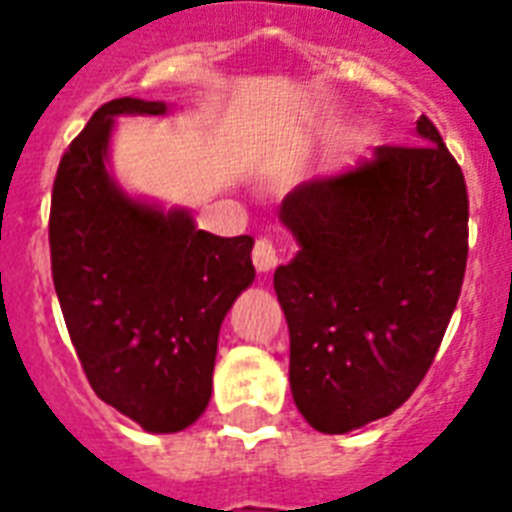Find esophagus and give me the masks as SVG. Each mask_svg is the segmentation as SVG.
Segmentation results:
<instances>
[{"instance_id":"obj_1","label":"esophagus","mask_w":512,"mask_h":512,"mask_svg":"<svg viewBox=\"0 0 512 512\" xmlns=\"http://www.w3.org/2000/svg\"><path fill=\"white\" fill-rule=\"evenodd\" d=\"M252 263H255V268L260 273L273 271V268L279 265V252H276V247H273V241L268 239L257 241L255 249H252Z\"/></svg>"}]
</instances>
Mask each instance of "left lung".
<instances>
[{"mask_svg": "<svg viewBox=\"0 0 512 512\" xmlns=\"http://www.w3.org/2000/svg\"><path fill=\"white\" fill-rule=\"evenodd\" d=\"M420 146H380L284 196L297 255L273 273L289 327V388L308 425L350 433L388 417L436 358L468 263V191L428 116Z\"/></svg>", "mask_w": 512, "mask_h": 512, "instance_id": "left-lung-1", "label": "left lung"}]
</instances>
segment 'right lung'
I'll return each instance as SVG.
<instances>
[{"label":"right lung","mask_w":512,"mask_h":512,"mask_svg":"<svg viewBox=\"0 0 512 512\" xmlns=\"http://www.w3.org/2000/svg\"><path fill=\"white\" fill-rule=\"evenodd\" d=\"M170 111L140 98L100 106L60 159L50 209L52 281L76 356L98 398L148 433L204 414L220 324L255 281L252 236L199 231L188 209L116 183V119Z\"/></svg>","instance_id":"right-lung-1"}]
</instances>
